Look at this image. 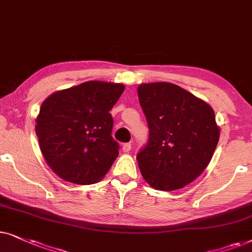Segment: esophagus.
Returning <instances> with one entry per match:
<instances>
[{"instance_id":"obj_1","label":"esophagus","mask_w":252,"mask_h":252,"mask_svg":"<svg viewBox=\"0 0 252 252\" xmlns=\"http://www.w3.org/2000/svg\"><path fill=\"white\" fill-rule=\"evenodd\" d=\"M122 150H123V152L128 153L129 151L131 150V143H124L123 146H122Z\"/></svg>"}]
</instances>
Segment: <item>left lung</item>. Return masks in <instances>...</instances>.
<instances>
[{"label": "left lung", "mask_w": 252, "mask_h": 252, "mask_svg": "<svg viewBox=\"0 0 252 252\" xmlns=\"http://www.w3.org/2000/svg\"><path fill=\"white\" fill-rule=\"evenodd\" d=\"M138 98L150 130L137 153L142 175L157 190L181 189L212 159L220 136L213 109L170 83L143 84Z\"/></svg>", "instance_id": "obj_1"}]
</instances>
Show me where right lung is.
<instances>
[{
    "label": "right lung",
    "mask_w": 252,
    "mask_h": 252,
    "mask_svg": "<svg viewBox=\"0 0 252 252\" xmlns=\"http://www.w3.org/2000/svg\"><path fill=\"white\" fill-rule=\"evenodd\" d=\"M122 84L86 82L55 92L42 102L35 133L43 158L61 179L91 184L106 175L119 156L109 110Z\"/></svg>",
    "instance_id": "1"
}]
</instances>
